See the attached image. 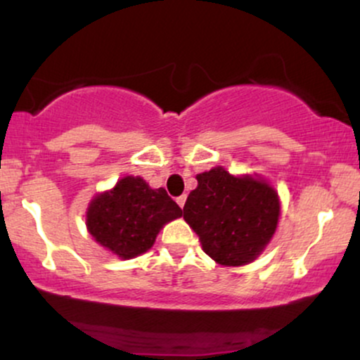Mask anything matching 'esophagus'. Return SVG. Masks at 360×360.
I'll return each instance as SVG.
<instances>
[{"label": "esophagus", "mask_w": 360, "mask_h": 360, "mask_svg": "<svg viewBox=\"0 0 360 360\" xmlns=\"http://www.w3.org/2000/svg\"><path fill=\"white\" fill-rule=\"evenodd\" d=\"M176 201H177V205H179L181 208H183L184 203H186V194H181V196H177Z\"/></svg>", "instance_id": "1"}]
</instances>
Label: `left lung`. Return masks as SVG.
I'll return each mask as SVG.
<instances>
[{
	"label": "left lung",
	"instance_id": "left-lung-1",
	"mask_svg": "<svg viewBox=\"0 0 360 360\" xmlns=\"http://www.w3.org/2000/svg\"><path fill=\"white\" fill-rule=\"evenodd\" d=\"M184 220L203 250L221 266H243L262 252L276 232L278 193L254 177H235L223 167L198 174Z\"/></svg>",
	"mask_w": 360,
	"mask_h": 360
}]
</instances>
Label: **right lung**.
Here are the masks:
<instances>
[{"mask_svg": "<svg viewBox=\"0 0 360 360\" xmlns=\"http://www.w3.org/2000/svg\"><path fill=\"white\" fill-rule=\"evenodd\" d=\"M181 214L166 189H150L142 177L127 176L91 201L86 221L96 242L131 259L150 249L159 230Z\"/></svg>", "mask_w": 360, "mask_h": 360, "instance_id": "right-lung-1", "label": "right lung"}]
</instances>
